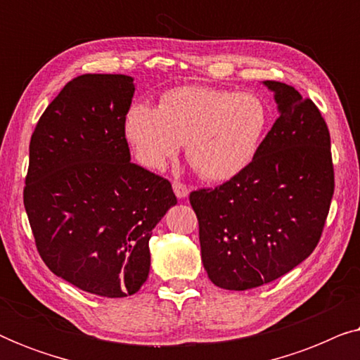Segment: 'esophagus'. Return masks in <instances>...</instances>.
Wrapping results in <instances>:
<instances>
[{
  "mask_svg": "<svg viewBox=\"0 0 360 360\" xmlns=\"http://www.w3.org/2000/svg\"><path fill=\"white\" fill-rule=\"evenodd\" d=\"M172 186H174V191H175V195H176V198H186V196H188V193H190V188L188 186H186L185 184H181V181H174V184H172Z\"/></svg>",
  "mask_w": 360,
  "mask_h": 360,
  "instance_id": "esophagus-1",
  "label": "esophagus"
}]
</instances>
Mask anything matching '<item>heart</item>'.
<instances>
[{
	"mask_svg": "<svg viewBox=\"0 0 360 360\" xmlns=\"http://www.w3.org/2000/svg\"><path fill=\"white\" fill-rule=\"evenodd\" d=\"M270 122L264 98L250 91L179 86L160 96L159 108L134 103L126 112V136L137 160L162 170L180 150L210 181L234 179L255 159Z\"/></svg>",
	"mask_w": 360,
	"mask_h": 360,
	"instance_id": "heart-1",
	"label": "heart"
}]
</instances>
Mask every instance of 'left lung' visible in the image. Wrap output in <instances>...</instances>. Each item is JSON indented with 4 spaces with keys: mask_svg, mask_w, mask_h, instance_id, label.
I'll return each mask as SVG.
<instances>
[{
    "mask_svg": "<svg viewBox=\"0 0 360 360\" xmlns=\"http://www.w3.org/2000/svg\"><path fill=\"white\" fill-rule=\"evenodd\" d=\"M278 117L248 169L190 193L201 260L216 287L249 290L302 264L321 238L334 193L331 137L316 105L267 80Z\"/></svg>",
    "mask_w": 360,
    "mask_h": 360,
    "instance_id": "left-lung-1",
    "label": "left lung"
}]
</instances>
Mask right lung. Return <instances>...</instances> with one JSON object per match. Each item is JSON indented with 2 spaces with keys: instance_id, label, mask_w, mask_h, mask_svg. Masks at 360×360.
I'll return each instance as SVG.
<instances>
[{
  "instance_id": "1",
  "label": "right lung",
  "mask_w": 360,
  "mask_h": 360,
  "mask_svg": "<svg viewBox=\"0 0 360 360\" xmlns=\"http://www.w3.org/2000/svg\"><path fill=\"white\" fill-rule=\"evenodd\" d=\"M132 82L111 73L73 78L29 144L24 208L39 255L57 277L106 298L142 287L152 229L176 205L169 180L131 162Z\"/></svg>"
}]
</instances>
